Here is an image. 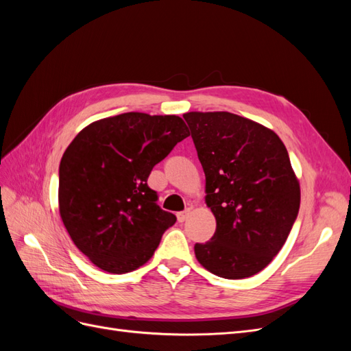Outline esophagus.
<instances>
[{"label":"esophagus","instance_id":"esophagus-1","mask_svg":"<svg viewBox=\"0 0 351 351\" xmlns=\"http://www.w3.org/2000/svg\"><path fill=\"white\" fill-rule=\"evenodd\" d=\"M189 214H190L189 209H186V210H183V212H177V219H178V222H184V221L187 219Z\"/></svg>","mask_w":351,"mask_h":351}]
</instances>
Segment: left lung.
Instances as JSON below:
<instances>
[{
  "instance_id": "1",
  "label": "left lung",
  "mask_w": 351,
  "mask_h": 351,
  "mask_svg": "<svg viewBox=\"0 0 351 351\" xmlns=\"http://www.w3.org/2000/svg\"><path fill=\"white\" fill-rule=\"evenodd\" d=\"M206 177L215 234L195 244L199 263L227 280L261 272L277 256L300 208V186L284 143L244 117L186 112Z\"/></svg>"
}]
</instances>
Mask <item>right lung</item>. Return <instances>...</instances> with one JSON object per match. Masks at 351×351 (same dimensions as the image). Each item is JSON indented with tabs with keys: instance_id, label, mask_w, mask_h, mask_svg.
<instances>
[{
	"instance_id": "add662e5",
	"label": "right lung",
	"mask_w": 351,
	"mask_h": 351,
	"mask_svg": "<svg viewBox=\"0 0 351 351\" xmlns=\"http://www.w3.org/2000/svg\"><path fill=\"white\" fill-rule=\"evenodd\" d=\"M189 134L177 115L124 112L84 127L69 145L58 173L60 215L73 243L102 271L142 267L174 226L147 177Z\"/></svg>"
}]
</instances>
